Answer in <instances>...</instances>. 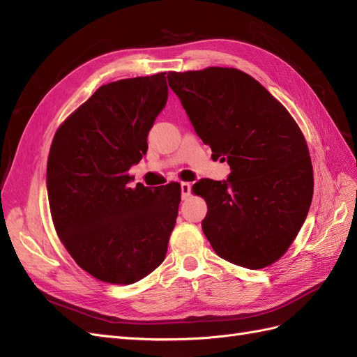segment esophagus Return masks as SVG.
Listing matches in <instances>:
<instances>
[{
  "instance_id": "obj_1",
  "label": "esophagus",
  "mask_w": 357,
  "mask_h": 357,
  "mask_svg": "<svg viewBox=\"0 0 357 357\" xmlns=\"http://www.w3.org/2000/svg\"><path fill=\"white\" fill-rule=\"evenodd\" d=\"M180 189H181V198L186 199L190 195V189H192L190 183H186V181L180 183Z\"/></svg>"
}]
</instances>
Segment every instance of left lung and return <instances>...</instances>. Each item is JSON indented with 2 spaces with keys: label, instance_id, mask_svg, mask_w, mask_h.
<instances>
[{
  "label": "left lung",
  "instance_id": "1",
  "mask_svg": "<svg viewBox=\"0 0 357 357\" xmlns=\"http://www.w3.org/2000/svg\"><path fill=\"white\" fill-rule=\"evenodd\" d=\"M195 132L226 160V180H199L202 231L222 259L261 269L282 257L312 199V165L294 117L264 86L236 68L168 73Z\"/></svg>",
  "mask_w": 357,
  "mask_h": 357
}]
</instances>
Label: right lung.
Returning <instances> with one entry per match:
<instances>
[{"instance_id": "obj_1", "label": "right lung", "mask_w": 357, "mask_h": 357, "mask_svg": "<svg viewBox=\"0 0 357 357\" xmlns=\"http://www.w3.org/2000/svg\"><path fill=\"white\" fill-rule=\"evenodd\" d=\"M167 73L104 84L53 137L47 195L53 225L82 269L132 284L164 262L180 185L129 188L128 171L147 152V135L168 100Z\"/></svg>"}]
</instances>
